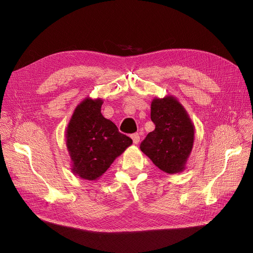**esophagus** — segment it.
<instances>
[{
    "label": "esophagus",
    "instance_id": "34e87169",
    "mask_svg": "<svg viewBox=\"0 0 253 253\" xmlns=\"http://www.w3.org/2000/svg\"><path fill=\"white\" fill-rule=\"evenodd\" d=\"M132 139H133V142L135 143V144H137L138 143L139 141H140V136H139V134L138 133H135V134H132Z\"/></svg>",
    "mask_w": 253,
    "mask_h": 253
}]
</instances>
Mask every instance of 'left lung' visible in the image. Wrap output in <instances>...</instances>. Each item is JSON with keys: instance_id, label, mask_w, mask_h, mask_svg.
I'll return each mask as SVG.
<instances>
[{"instance_id": "left-lung-1", "label": "left lung", "mask_w": 253, "mask_h": 253, "mask_svg": "<svg viewBox=\"0 0 253 253\" xmlns=\"http://www.w3.org/2000/svg\"><path fill=\"white\" fill-rule=\"evenodd\" d=\"M155 129L140 144V150L168 174L186 169L194 143L195 127L182 104L173 96L155 97L151 103Z\"/></svg>"}]
</instances>
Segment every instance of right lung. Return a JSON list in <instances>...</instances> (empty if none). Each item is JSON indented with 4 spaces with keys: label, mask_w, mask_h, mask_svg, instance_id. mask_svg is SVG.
I'll list each match as a JSON object with an SVG mask.
<instances>
[{
    "label": "right lung",
    "mask_w": 253,
    "mask_h": 253,
    "mask_svg": "<svg viewBox=\"0 0 253 253\" xmlns=\"http://www.w3.org/2000/svg\"><path fill=\"white\" fill-rule=\"evenodd\" d=\"M102 103L101 98L84 99L76 106L65 131L71 170L85 180H97L133 143L102 116Z\"/></svg>",
    "instance_id": "obj_1"
}]
</instances>
